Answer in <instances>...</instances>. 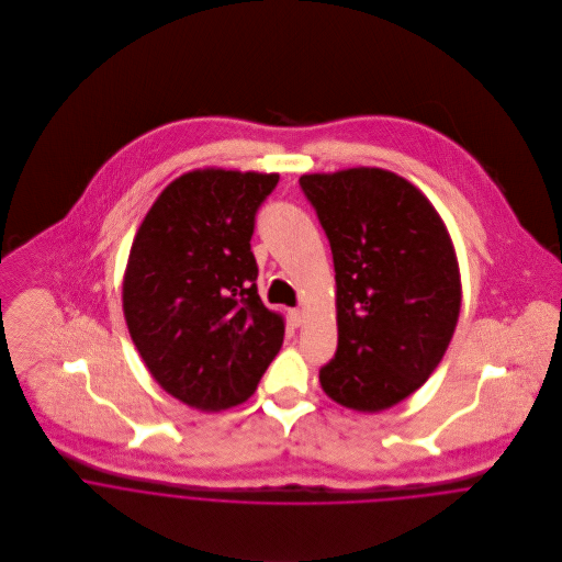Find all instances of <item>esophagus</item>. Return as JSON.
Wrapping results in <instances>:
<instances>
[{
	"label": "esophagus",
	"mask_w": 562,
	"mask_h": 562,
	"mask_svg": "<svg viewBox=\"0 0 562 562\" xmlns=\"http://www.w3.org/2000/svg\"><path fill=\"white\" fill-rule=\"evenodd\" d=\"M290 321L294 326H301L303 324V312L301 310H290Z\"/></svg>",
	"instance_id": "obj_1"
}]
</instances>
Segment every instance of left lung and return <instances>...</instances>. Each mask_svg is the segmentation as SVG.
<instances>
[{"label":"left lung","mask_w":562,"mask_h":562,"mask_svg":"<svg viewBox=\"0 0 562 562\" xmlns=\"http://www.w3.org/2000/svg\"><path fill=\"white\" fill-rule=\"evenodd\" d=\"M330 244L337 350L321 368L333 401L383 411L419 390L443 359L461 310L448 229L430 201L383 168L303 175Z\"/></svg>","instance_id":"1"}]
</instances>
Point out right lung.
<instances>
[{
    "mask_svg": "<svg viewBox=\"0 0 562 562\" xmlns=\"http://www.w3.org/2000/svg\"><path fill=\"white\" fill-rule=\"evenodd\" d=\"M279 175L192 170L145 216L123 281L134 346L161 387L201 411L252 396L283 344L257 294L255 216Z\"/></svg>",
    "mask_w": 562,
    "mask_h": 562,
    "instance_id": "obj_1",
    "label": "right lung"
}]
</instances>
